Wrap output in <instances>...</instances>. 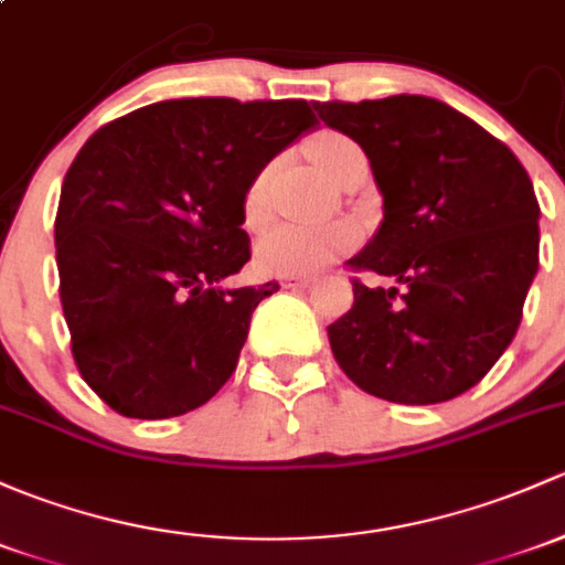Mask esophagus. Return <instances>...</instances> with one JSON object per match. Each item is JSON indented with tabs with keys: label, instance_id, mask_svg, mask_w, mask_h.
<instances>
[{
	"label": "esophagus",
	"instance_id": "esophagus-1",
	"mask_svg": "<svg viewBox=\"0 0 565 565\" xmlns=\"http://www.w3.org/2000/svg\"><path fill=\"white\" fill-rule=\"evenodd\" d=\"M311 284H313L311 276H284L281 278L284 289H306V287H311Z\"/></svg>",
	"mask_w": 565,
	"mask_h": 565
}]
</instances>
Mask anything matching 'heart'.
Returning a JSON list of instances; mask_svg holds the SVG:
<instances>
[{
	"label": "heart",
	"instance_id": "b5f03b06",
	"mask_svg": "<svg viewBox=\"0 0 565 565\" xmlns=\"http://www.w3.org/2000/svg\"><path fill=\"white\" fill-rule=\"evenodd\" d=\"M358 151L352 140L343 135H322L311 142V159L324 175L335 181L338 170ZM267 181L270 168H263L248 181L243 192V222L248 227H263L267 222ZM354 233L349 224H328V227H300V224H281L273 227L263 241L257 243V263L263 270L276 276H313L324 270L341 252L354 243Z\"/></svg>",
	"mask_w": 565,
	"mask_h": 565
}]
</instances>
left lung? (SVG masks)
Here are the masks:
<instances>
[{
	"mask_svg": "<svg viewBox=\"0 0 565 565\" xmlns=\"http://www.w3.org/2000/svg\"><path fill=\"white\" fill-rule=\"evenodd\" d=\"M319 118L365 151L384 198L352 270L365 287L328 328L332 354L360 390L430 406L479 384L507 352L539 270V203L520 159L438 99L395 94L317 103Z\"/></svg>",
	"mask_w": 565,
	"mask_h": 565,
	"instance_id": "1",
	"label": "left lung"
}]
</instances>
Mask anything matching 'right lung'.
<instances>
[{"label": "right lung", "instance_id": "add662e5", "mask_svg": "<svg viewBox=\"0 0 565 565\" xmlns=\"http://www.w3.org/2000/svg\"><path fill=\"white\" fill-rule=\"evenodd\" d=\"M317 127L306 99H164L86 140L56 211L58 298L83 382L113 412H194L233 376L254 308L248 181Z\"/></svg>", "mask_w": 565, "mask_h": 565}]
</instances>
